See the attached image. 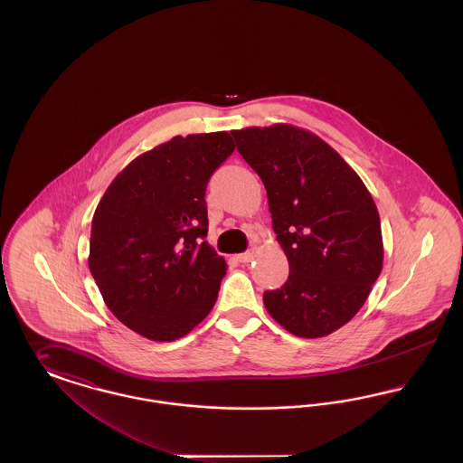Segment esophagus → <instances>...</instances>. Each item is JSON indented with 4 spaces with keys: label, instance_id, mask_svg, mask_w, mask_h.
I'll return each mask as SVG.
<instances>
[{
    "label": "esophagus",
    "instance_id": "34e87169",
    "mask_svg": "<svg viewBox=\"0 0 463 463\" xmlns=\"http://www.w3.org/2000/svg\"><path fill=\"white\" fill-rule=\"evenodd\" d=\"M253 257H255V253H253V251H246V253L238 255V260H240L241 264H250V262L253 260Z\"/></svg>",
    "mask_w": 463,
    "mask_h": 463
}]
</instances>
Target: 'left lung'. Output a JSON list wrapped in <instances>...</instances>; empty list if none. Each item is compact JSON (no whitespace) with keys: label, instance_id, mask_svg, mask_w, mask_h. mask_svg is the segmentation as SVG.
Masks as SVG:
<instances>
[{"label":"left lung","instance_id":"1","mask_svg":"<svg viewBox=\"0 0 463 463\" xmlns=\"http://www.w3.org/2000/svg\"><path fill=\"white\" fill-rule=\"evenodd\" d=\"M231 133L264 182L289 264L287 283L265 291V308L297 336H326L353 319L380 276L373 198L344 157L308 130L278 123Z\"/></svg>","mask_w":463,"mask_h":463}]
</instances>
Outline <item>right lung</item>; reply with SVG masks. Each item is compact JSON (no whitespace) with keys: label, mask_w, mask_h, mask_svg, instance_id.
Instances as JSON below:
<instances>
[{"label":"right lung","mask_w":463,"mask_h":463,"mask_svg":"<svg viewBox=\"0 0 463 463\" xmlns=\"http://www.w3.org/2000/svg\"><path fill=\"white\" fill-rule=\"evenodd\" d=\"M232 151L227 132L176 135L135 157L93 213L90 272L110 312L149 340L185 336L217 302L227 264L204 241V194Z\"/></svg>","instance_id":"1"}]
</instances>
